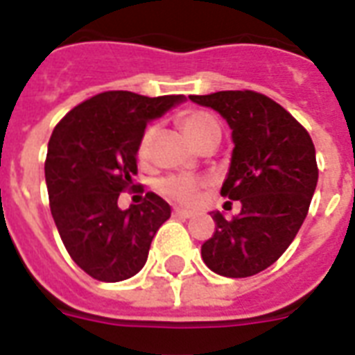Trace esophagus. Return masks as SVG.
Returning <instances> with one entry per match:
<instances>
[{
	"instance_id": "34e87169",
	"label": "esophagus",
	"mask_w": 355,
	"mask_h": 355,
	"mask_svg": "<svg viewBox=\"0 0 355 355\" xmlns=\"http://www.w3.org/2000/svg\"><path fill=\"white\" fill-rule=\"evenodd\" d=\"M174 215L180 218H191L194 215L193 211H189V209H183V207H175Z\"/></svg>"
}]
</instances>
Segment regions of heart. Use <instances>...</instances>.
Wrapping results in <instances>:
<instances>
[{"label":"heart","mask_w":355,"mask_h":355,"mask_svg":"<svg viewBox=\"0 0 355 355\" xmlns=\"http://www.w3.org/2000/svg\"><path fill=\"white\" fill-rule=\"evenodd\" d=\"M180 127L185 132V137L198 148L200 144L206 142L207 138L218 135L220 137V127H218L217 119L206 112L191 110L185 112L180 117ZM155 137V127L151 125L144 130L140 142H138V157H146L149 153L151 142ZM204 187V181L193 175H168L164 180L159 181V191L166 194L170 198L183 202V204H193L194 200L198 198L200 191Z\"/></svg>","instance_id":"heart-1"}]
</instances>
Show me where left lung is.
<instances>
[{
    "instance_id": "obj_1",
    "label": "left lung",
    "mask_w": 355,
    "mask_h": 355,
    "mask_svg": "<svg viewBox=\"0 0 355 355\" xmlns=\"http://www.w3.org/2000/svg\"><path fill=\"white\" fill-rule=\"evenodd\" d=\"M225 117L232 129L230 170L220 194L241 202L234 218L213 211V236L202 245L211 271L241 279L277 262L307 217L318 183L309 132L273 98L257 92L189 95Z\"/></svg>"
}]
</instances>
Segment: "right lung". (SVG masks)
<instances>
[{
  "label": "right lung",
  "instance_id": "add662e5",
  "mask_svg": "<svg viewBox=\"0 0 355 355\" xmlns=\"http://www.w3.org/2000/svg\"><path fill=\"white\" fill-rule=\"evenodd\" d=\"M183 101V95L105 92L55 125L44 162L50 209L67 252L97 281L137 275L170 218L172 209L155 193L129 209H119L117 198L132 185L146 125Z\"/></svg>",
  "mask_w": 355,
  "mask_h": 355
}]
</instances>
